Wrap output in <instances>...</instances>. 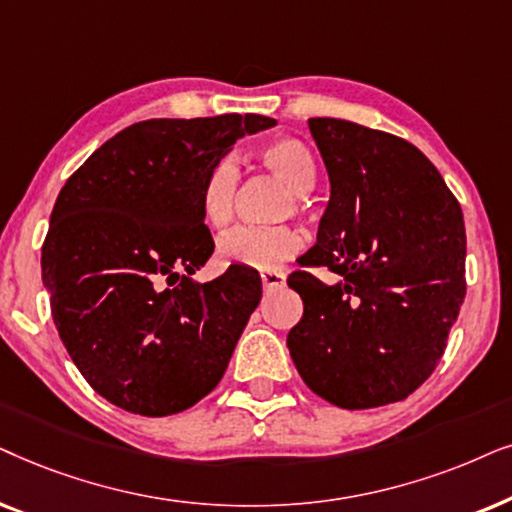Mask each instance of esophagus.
<instances>
[{"label": "esophagus", "mask_w": 512, "mask_h": 512, "mask_svg": "<svg viewBox=\"0 0 512 512\" xmlns=\"http://www.w3.org/2000/svg\"><path fill=\"white\" fill-rule=\"evenodd\" d=\"M262 285H264V290L283 288L285 274H283V271H278V269H264L262 271Z\"/></svg>", "instance_id": "esophagus-1"}]
</instances>
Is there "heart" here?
I'll return each instance as SVG.
<instances>
[{
    "label": "heart",
    "mask_w": 512,
    "mask_h": 512,
    "mask_svg": "<svg viewBox=\"0 0 512 512\" xmlns=\"http://www.w3.org/2000/svg\"><path fill=\"white\" fill-rule=\"evenodd\" d=\"M257 159L271 175L285 182L299 206L304 194H309L316 182V163L302 142L281 138L271 140L257 149ZM238 192V166L231 156L215 161L203 177L199 189L201 217L210 229H227L234 220ZM292 210V203H285L283 215ZM304 248L302 231L288 224L281 227H238L224 234L217 241V257L224 264L234 267L276 269L295 257Z\"/></svg>",
    "instance_id": "1"
}]
</instances>
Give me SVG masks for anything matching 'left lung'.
<instances>
[{"mask_svg":"<svg viewBox=\"0 0 512 512\" xmlns=\"http://www.w3.org/2000/svg\"><path fill=\"white\" fill-rule=\"evenodd\" d=\"M330 201L304 267L290 274L304 316L288 335L297 372L344 410L398 403L442 358L466 297V229L438 168L398 135L309 119Z\"/></svg>","mask_w":512,"mask_h":512,"instance_id":"1","label":"left lung"}]
</instances>
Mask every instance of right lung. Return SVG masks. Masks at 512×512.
Instances as JSON below:
<instances>
[{
  "mask_svg": "<svg viewBox=\"0 0 512 512\" xmlns=\"http://www.w3.org/2000/svg\"><path fill=\"white\" fill-rule=\"evenodd\" d=\"M271 126L260 114L140 121L60 189L42 245L53 323L93 391L121 410L168 417L220 384L262 281L248 267L194 281L215 250L199 189L238 138Z\"/></svg>",
  "mask_w": 512,
  "mask_h": 512,
  "instance_id": "1",
  "label": "right lung"
}]
</instances>
